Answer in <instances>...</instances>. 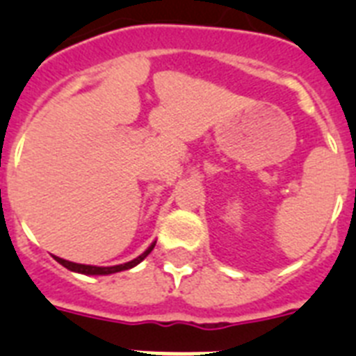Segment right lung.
I'll return each instance as SVG.
<instances>
[{
    "instance_id": "add662e5",
    "label": "right lung",
    "mask_w": 356,
    "mask_h": 356,
    "mask_svg": "<svg viewBox=\"0 0 356 356\" xmlns=\"http://www.w3.org/2000/svg\"><path fill=\"white\" fill-rule=\"evenodd\" d=\"M155 248V242L151 244L149 248H147L146 251H144L140 257H137V259H134L131 262H127V264H119V266H112V267H96V266H85V264H74V262H69V260H64V259H58V257H55V260L58 264H62L64 267H67L69 271H74V273H81V275H112V273H119V271H127V269H131V267H135L137 264L143 262L144 259H146L147 254L151 253V250Z\"/></svg>"
}]
</instances>
